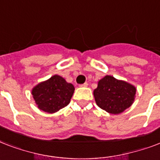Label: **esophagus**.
<instances>
[{
	"label": "esophagus",
	"mask_w": 160,
	"mask_h": 160,
	"mask_svg": "<svg viewBox=\"0 0 160 160\" xmlns=\"http://www.w3.org/2000/svg\"><path fill=\"white\" fill-rule=\"evenodd\" d=\"M88 86V83H84L82 85H80V87H87Z\"/></svg>",
	"instance_id": "obj_1"
}]
</instances>
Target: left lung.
<instances>
[{"instance_id":"8db88e82","label":"left lung","mask_w":160,"mask_h":160,"mask_svg":"<svg viewBox=\"0 0 160 160\" xmlns=\"http://www.w3.org/2000/svg\"><path fill=\"white\" fill-rule=\"evenodd\" d=\"M135 86L124 80L105 75L99 80L94 90V97L98 106L112 114H119L134 103Z\"/></svg>"}]
</instances>
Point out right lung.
<instances>
[{"mask_svg": "<svg viewBox=\"0 0 160 160\" xmlns=\"http://www.w3.org/2000/svg\"><path fill=\"white\" fill-rule=\"evenodd\" d=\"M74 91L72 84L55 75L33 87L31 94L39 109L52 114L69 105Z\"/></svg>", "mask_w": 160, "mask_h": 160, "instance_id": "add662e5", "label": "right lung"}]
</instances>
